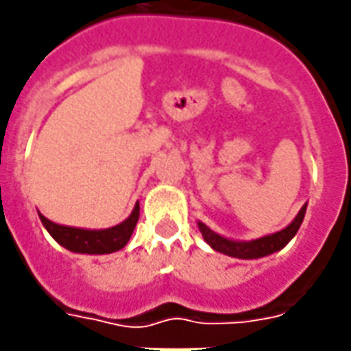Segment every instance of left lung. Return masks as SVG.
Returning a JSON list of instances; mask_svg holds the SVG:
<instances>
[{
  "label": "left lung",
  "instance_id": "8db88e82",
  "mask_svg": "<svg viewBox=\"0 0 351 351\" xmlns=\"http://www.w3.org/2000/svg\"><path fill=\"white\" fill-rule=\"evenodd\" d=\"M305 208H307V204H303V208L293 218V222L290 226H286L284 230H280L276 234H270V236L258 237V239H251V241H234V239L218 236L216 232H213L203 222H199V230L203 234L204 241L213 247L214 251H218V253H224L228 257L236 258H261L276 253L282 247H286L290 243L291 237L298 234V230L302 226L303 216H305Z\"/></svg>",
  "mask_w": 351,
  "mask_h": 351
}]
</instances>
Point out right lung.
Here are the masks:
<instances>
[{"label":"right lung","mask_w":351,"mask_h":351,"mask_svg":"<svg viewBox=\"0 0 351 351\" xmlns=\"http://www.w3.org/2000/svg\"><path fill=\"white\" fill-rule=\"evenodd\" d=\"M40 220L44 228L49 232L60 245L69 249L73 253H86V255H106L114 253L127 245L129 237L133 234L138 220V203L135 204L131 216L123 220L121 224L106 230H84V228H71V226H61L48 220L44 214H40Z\"/></svg>","instance_id":"obj_1"}]
</instances>
